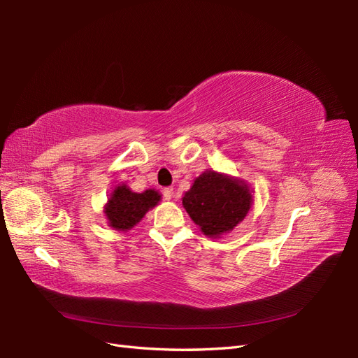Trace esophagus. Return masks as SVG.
<instances>
[{
	"label": "esophagus",
	"mask_w": 358,
	"mask_h": 358,
	"mask_svg": "<svg viewBox=\"0 0 358 358\" xmlns=\"http://www.w3.org/2000/svg\"><path fill=\"white\" fill-rule=\"evenodd\" d=\"M163 199L166 201H171L173 199V189L172 187H164L163 189Z\"/></svg>",
	"instance_id": "obj_1"
}]
</instances>
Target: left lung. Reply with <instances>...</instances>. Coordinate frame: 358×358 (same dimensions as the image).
<instances>
[{
    "mask_svg": "<svg viewBox=\"0 0 358 358\" xmlns=\"http://www.w3.org/2000/svg\"><path fill=\"white\" fill-rule=\"evenodd\" d=\"M252 204V191L243 180L203 172L183 196V206L192 222L208 237L231 232L245 220Z\"/></svg>",
    "mask_w": 358,
    "mask_h": 358,
    "instance_id": "1",
    "label": "left lung"
}]
</instances>
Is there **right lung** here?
Masks as SVG:
<instances>
[{"label": "right lung", "mask_w": 358, "mask_h": 358, "mask_svg": "<svg viewBox=\"0 0 358 358\" xmlns=\"http://www.w3.org/2000/svg\"><path fill=\"white\" fill-rule=\"evenodd\" d=\"M162 195L154 189H148L141 194L132 192L126 185H120L110 194L104 214L109 226L117 231H129L140 222L149 209L157 206Z\"/></svg>", "instance_id": "obj_1"}]
</instances>
